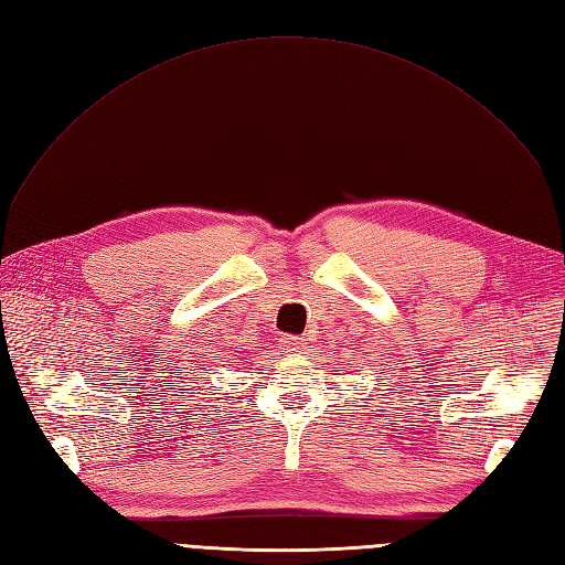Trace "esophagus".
I'll return each mask as SVG.
<instances>
[{"label":"esophagus","mask_w":565,"mask_h":565,"mask_svg":"<svg viewBox=\"0 0 565 565\" xmlns=\"http://www.w3.org/2000/svg\"><path fill=\"white\" fill-rule=\"evenodd\" d=\"M282 348L287 350V353H301V350L306 348L303 339H297V337H282Z\"/></svg>","instance_id":"esophagus-1"}]
</instances>
